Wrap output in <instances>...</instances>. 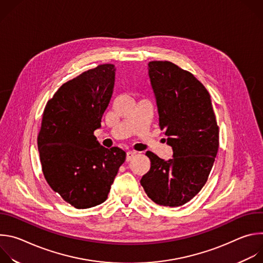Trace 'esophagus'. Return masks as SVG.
<instances>
[{"label": "esophagus", "mask_w": 263, "mask_h": 263, "mask_svg": "<svg viewBox=\"0 0 263 263\" xmlns=\"http://www.w3.org/2000/svg\"><path fill=\"white\" fill-rule=\"evenodd\" d=\"M135 154H136V152H134V151H128V152H127V156H126L127 161H130V160L134 157Z\"/></svg>", "instance_id": "1"}]
</instances>
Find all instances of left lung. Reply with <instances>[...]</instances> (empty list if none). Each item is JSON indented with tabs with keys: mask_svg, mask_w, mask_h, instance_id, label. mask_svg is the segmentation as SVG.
<instances>
[{
	"mask_svg": "<svg viewBox=\"0 0 263 263\" xmlns=\"http://www.w3.org/2000/svg\"><path fill=\"white\" fill-rule=\"evenodd\" d=\"M148 77L173 158L147 151L151 168L140 184L156 204L178 207L205 185L217 154L218 127L210 95L193 73L170 61H151Z\"/></svg>",
	"mask_w": 263,
	"mask_h": 263,
	"instance_id": "8db88e82",
	"label": "left lung"
}]
</instances>
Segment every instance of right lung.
I'll list each match as a JSON object with an SVG mask.
<instances>
[{
  "instance_id": "add662e5",
  "label": "right lung",
  "mask_w": 263,
  "mask_h": 263,
  "mask_svg": "<svg viewBox=\"0 0 263 263\" xmlns=\"http://www.w3.org/2000/svg\"><path fill=\"white\" fill-rule=\"evenodd\" d=\"M116 67L101 64L64 83L47 103L37 137L44 176L51 189L78 209L106 201L126 152L106 148L101 127L114 93Z\"/></svg>"
}]
</instances>
